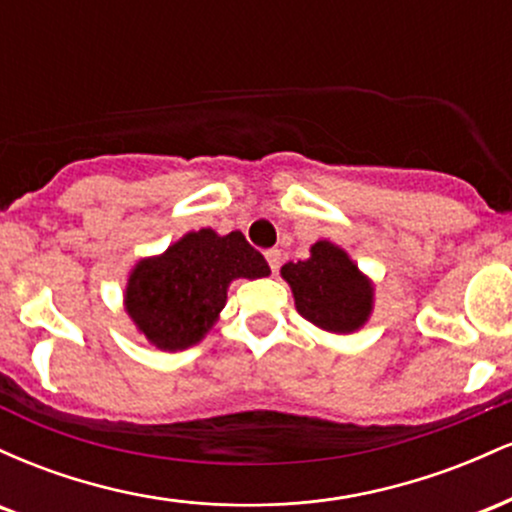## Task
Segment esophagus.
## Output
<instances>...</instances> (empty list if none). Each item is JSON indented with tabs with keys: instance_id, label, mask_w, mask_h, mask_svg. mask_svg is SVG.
Returning a JSON list of instances; mask_svg holds the SVG:
<instances>
[{
	"instance_id": "1",
	"label": "esophagus",
	"mask_w": 512,
	"mask_h": 512,
	"mask_svg": "<svg viewBox=\"0 0 512 512\" xmlns=\"http://www.w3.org/2000/svg\"><path fill=\"white\" fill-rule=\"evenodd\" d=\"M264 257H267L269 269H272V272H279V264H281V250H276V248L267 250V252H264Z\"/></svg>"
}]
</instances>
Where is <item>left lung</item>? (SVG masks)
I'll list each match as a JSON object with an SVG mask.
<instances>
[{
  "label": "left lung",
  "instance_id": "obj_1",
  "mask_svg": "<svg viewBox=\"0 0 512 512\" xmlns=\"http://www.w3.org/2000/svg\"><path fill=\"white\" fill-rule=\"evenodd\" d=\"M281 276L289 281L298 313L327 332H354L373 310L370 281L342 248L327 240L310 248L308 260L284 264Z\"/></svg>",
  "mask_w": 512,
  "mask_h": 512
}]
</instances>
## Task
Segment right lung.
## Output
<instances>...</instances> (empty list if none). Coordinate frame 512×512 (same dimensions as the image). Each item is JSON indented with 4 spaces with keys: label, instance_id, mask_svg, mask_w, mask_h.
Here are the masks:
<instances>
[{
    "label": "right lung",
    "instance_id": "add662e5",
    "mask_svg": "<svg viewBox=\"0 0 512 512\" xmlns=\"http://www.w3.org/2000/svg\"><path fill=\"white\" fill-rule=\"evenodd\" d=\"M269 264L240 231L187 233L163 255L142 260L129 274L127 313L139 332L163 351L197 344L226 305L233 279H260Z\"/></svg>",
    "mask_w": 512,
    "mask_h": 512
}]
</instances>
